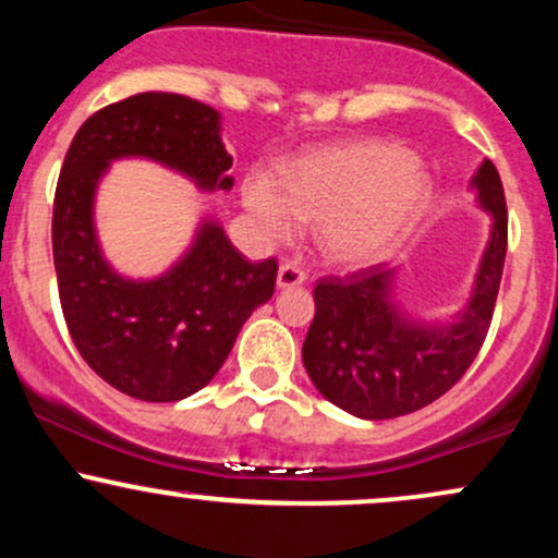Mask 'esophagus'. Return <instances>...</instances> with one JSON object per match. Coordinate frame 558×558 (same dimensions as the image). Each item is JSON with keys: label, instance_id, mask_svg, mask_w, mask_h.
<instances>
[{"label": "esophagus", "instance_id": "34e87169", "mask_svg": "<svg viewBox=\"0 0 558 558\" xmlns=\"http://www.w3.org/2000/svg\"><path fill=\"white\" fill-rule=\"evenodd\" d=\"M306 280L304 270H301L299 265H291V262H286V265H280L278 270V288H293V286H301Z\"/></svg>", "mask_w": 558, "mask_h": 558}]
</instances>
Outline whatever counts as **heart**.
<instances>
[{
  "mask_svg": "<svg viewBox=\"0 0 558 558\" xmlns=\"http://www.w3.org/2000/svg\"><path fill=\"white\" fill-rule=\"evenodd\" d=\"M246 209L270 239H288L299 220L319 222L323 254L360 265L386 252L430 202V175L403 146L351 141L301 157L283 178H248Z\"/></svg>",
  "mask_w": 558,
  "mask_h": 558,
  "instance_id": "b5f03b06",
  "label": "heart"
}]
</instances>
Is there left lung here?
I'll list each match as a JSON object with an SVG mask.
<instances>
[{"instance_id": "8db88e82", "label": "left lung", "mask_w": 558, "mask_h": 558, "mask_svg": "<svg viewBox=\"0 0 558 558\" xmlns=\"http://www.w3.org/2000/svg\"><path fill=\"white\" fill-rule=\"evenodd\" d=\"M472 189L493 226L472 296L453 323L409 317L393 299L396 267L375 265L317 283L301 356L315 388L343 412L362 420L412 414L457 386L475 362L501 286L509 215L490 159L480 165Z\"/></svg>"}]
</instances>
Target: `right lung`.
<instances>
[{"label": "right lung", "instance_id": "right-lung-1", "mask_svg": "<svg viewBox=\"0 0 558 558\" xmlns=\"http://www.w3.org/2000/svg\"><path fill=\"white\" fill-rule=\"evenodd\" d=\"M125 157L165 165L202 191L233 189V157L220 138V112L181 94L146 92L78 128L54 191L57 288L75 349L120 393L181 401L213 380L248 315L272 299L278 262H248L204 217L189 252L159 278L114 272L96 239L94 196L107 168Z\"/></svg>", "mask_w": 558, "mask_h": 558}]
</instances>
